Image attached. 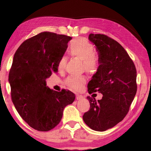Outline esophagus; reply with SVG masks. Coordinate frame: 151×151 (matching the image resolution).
Returning a JSON list of instances; mask_svg holds the SVG:
<instances>
[{
	"mask_svg": "<svg viewBox=\"0 0 151 151\" xmlns=\"http://www.w3.org/2000/svg\"><path fill=\"white\" fill-rule=\"evenodd\" d=\"M76 99H77V100H81V99H83V96L81 95V94H76Z\"/></svg>",
	"mask_w": 151,
	"mask_h": 151,
	"instance_id": "34e87169",
	"label": "esophagus"
}]
</instances>
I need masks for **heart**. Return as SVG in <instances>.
<instances>
[{
	"label": "heart",
	"mask_w": 151,
	"mask_h": 151,
	"mask_svg": "<svg viewBox=\"0 0 151 151\" xmlns=\"http://www.w3.org/2000/svg\"><path fill=\"white\" fill-rule=\"evenodd\" d=\"M95 52L93 45L85 38H78L72 40L69 44V55L81 60L84 69L88 73L95 72L99 66V58ZM66 63V58L61 57L57 62L58 70H63ZM86 82V78L84 76H68L66 79L65 84L74 91H80L85 85Z\"/></svg>",
	"instance_id": "heart-1"
}]
</instances>
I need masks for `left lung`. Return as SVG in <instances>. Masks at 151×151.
I'll use <instances>...</instances> for the list:
<instances>
[{
    "label": "left lung",
    "instance_id": "obj_1",
    "mask_svg": "<svg viewBox=\"0 0 151 151\" xmlns=\"http://www.w3.org/2000/svg\"><path fill=\"white\" fill-rule=\"evenodd\" d=\"M88 39L99 52V66L89 81V94H103L101 100L87 96L90 109L83 116L96 131H105L123 120L137 93V70L124 48L104 35L91 34Z\"/></svg>",
    "mask_w": 151,
    "mask_h": 151
}]
</instances>
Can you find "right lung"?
I'll return each instance as SVG.
<instances>
[{"label": "right lung", "mask_w": 151, "mask_h": 151, "mask_svg": "<svg viewBox=\"0 0 151 151\" xmlns=\"http://www.w3.org/2000/svg\"><path fill=\"white\" fill-rule=\"evenodd\" d=\"M71 39L66 35L42 32L24 40L14 55L9 75L12 101L22 119L39 131L54 129L61 121L65 107L75 99L69 90H51L45 81L57 72L58 60Z\"/></svg>", "instance_id": "1"}]
</instances>
